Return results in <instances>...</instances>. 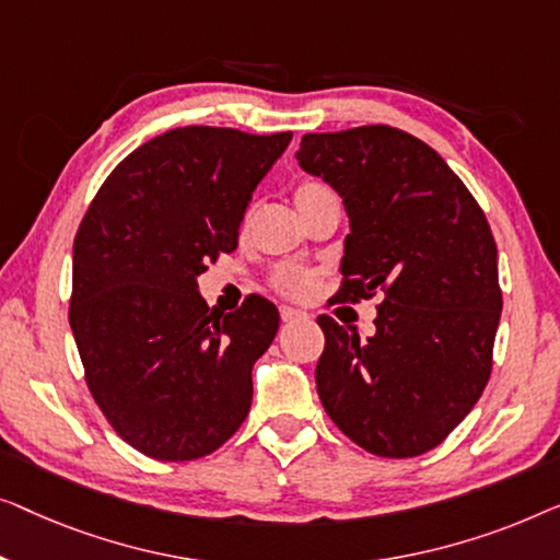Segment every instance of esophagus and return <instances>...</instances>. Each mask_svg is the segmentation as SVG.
I'll list each match as a JSON object with an SVG mask.
<instances>
[{
	"label": "esophagus",
	"instance_id": "34e87169",
	"mask_svg": "<svg viewBox=\"0 0 560 560\" xmlns=\"http://www.w3.org/2000/svg\"><path fill=\"white\" fill-rule=\"evenodd\" d=\"M310 314L302 312V310H294V306H281V322H287V325H294V322H304Z\"/></svg>",
	"mask_w": 560,
	"mask_h": 560
}]
</instances>
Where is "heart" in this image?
<instances>
[{
	"label": "heart",
	"instance_id": "b5f03b06",
	"mask_svg": "<svg viewBox=\"0 0 560 560\" xmlns=\"http://www.w3.org/2000/svg\"><path fill=\"white\" fill-rule=\"evenodd\" d=\"M332 198H335L332 187H329L327 183H322V179H302L294 190V202H296L299 212H306L317 202H325ZM246 220H243V225H246ZM271 287L283 296L304 302V299H312L314 294H317L319 271L306 269V266H296V264H283L271 273Z\"/></svg>",
	"mask_w": 560,
	"mask_h": 560
}]
</instances>
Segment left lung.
Wrapping results in <instances>:
<instances>
[{
    "label": "left lung",
    "mask_w": 560,
    "mask_h": 560,
    "mask_svg": "<svg viewBox=\"0 0 560 560\" xmlns=\"http://www.w3.org/2000/svg\"><path fill=\"white\" fill-rule=\"evenodd\" d=\"M296 160L348 210L337 296L383 294L368 340L317 317L322 406L370 454L431 452L492 373L502 291L490 223L434 149L393 126L304 133Z\"/></svg>",
    "instance_id": "left-lung-1"
}]
</instances>
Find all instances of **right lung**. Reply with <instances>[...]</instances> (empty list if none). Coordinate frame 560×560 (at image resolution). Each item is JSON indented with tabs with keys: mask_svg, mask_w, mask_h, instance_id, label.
I'll list each match as a JSON object with an SVG mask.
<instances>
[{
	"mask_svg": "<svg viewBox=\"0 0 560 560\" xmlns=\"http://www.w3.org/2000/svg\"><path fill=\"white\" fill-rule=\"evenodd\" d=\"M289 141L164 131L116 164L81 220L68 319L85 383L116 434L152 459H200L246 421L279 310L248 296L218 317L198 277L238 246L250 195Z\"/></svg>",
	"mask_w": 560,
	"mask_h": 560,
	"instance_id": "obj_1",
	"label": "right lung"
}]
</instances>
